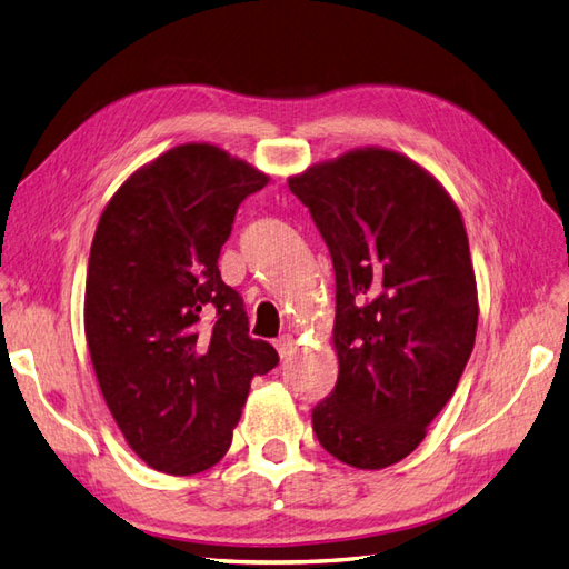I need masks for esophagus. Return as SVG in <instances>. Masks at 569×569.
I'll return each mask as SVG.
<instances>
[{"instance_id": "1", "label": "esophagus", "mask_w": 569, "mask_h": 569, "mask_svg": "<svg viewBox=\"0 0 569 569\" xmlns=\"http://www.w3.org/2000/svg\"><path fill=\"white\" fill-rule=\"evenodd\" d=\"M293 348H296V341H293V337H290V333H283V337L276 339V351H279L281 358H288L290 353H293Z\"/></svg>"}]
</instances>
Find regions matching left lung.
Segmentation results:
<instances>
[{
	"instance_id": "obj_1",
	"label": "left lung",
	"mask_w": 569,
	"mask_h": 569,
	"mask_svg": "<svg viewBox=\"0 0 569 569\" xmlns=\"http://www.w3.org/2000/svg\"><path fill=\"white\" fill-rule=\"evenodd\" d=\"M337 276L339 377L312 409L331 457H409L455 395L478 325L469 238L442 184L401 153L351 151L288 180Z\"/></svg>"
}]
</instances>
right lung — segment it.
<instances>
[{"label":"right lung","mask_w":569,"mask_h":569,"mask_svg":"<svg viewBox=\"0 0 569 569\" xmlns=\"http://www.w3.org/2000/svg\"><path fill=\"white\" fill-rule=\"evenodd\" d=\"M267 182L216 146L184 143L137 170L100 216L86 341L114 423L156 471L221 461L252 377L279 366L218 271L238 207Z\"/></svg>","instance_id":"add662e5"}]
</instances>
